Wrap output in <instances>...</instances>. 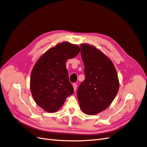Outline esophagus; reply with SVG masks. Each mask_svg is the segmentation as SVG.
I'll list each match as a JSON object with an SVG mask.
<instances>
[{
	"instance_id": "1",
	"label": "esophagus",
	"mask_w": 147,
	"mask_h": 147,
	"mask_svg": "<svg viewBox=\"0 0 147 147\" xmlns=\"http://www.w3.org/2000/svg\"><path fill=\"white\" fill-rule=\"evenodd\" d=\"M73 87H74V91H76L77 89V84L76 83H74L73 84Z\"/></svg>"
}]
</instances>
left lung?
Segmentation results:
<instances>
[{"mask_svg": "<svg viewBox=\"0 0 147 147\" xmlns=\"http://www.w3.org/2000/svg\"><path fill=\"white\" fill-rule=\"evenodd\" d=\"M85 80L77 90L81 110L94 115L108 108L117 94L119 83L115 67L104 53L88 43L81 44Z\"/></svg>", "mask_w": 147, "mask_h": 147, "instance_id": "1", "label": "left lung"}]
</instances>
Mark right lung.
Listing matches in <instances>:
<instances>
[{
    "instance_id": "1",
    "label": "right lung",
    "mask_w": 147,
    "mask_h": 147,
    "mask_svg": "<svg viewBox=\"0 0 147 147\" xmlns=\"http://www.w3.org/2000/svg\"><path fill=\"white\" fill-rule=\"evenodd\" d=\"M80 50L77 45L63 42L48 50L35 63L30 74V91L35 103L45 112H56L74 93L65 63Z\"/></svg>"
}]
</instances>
